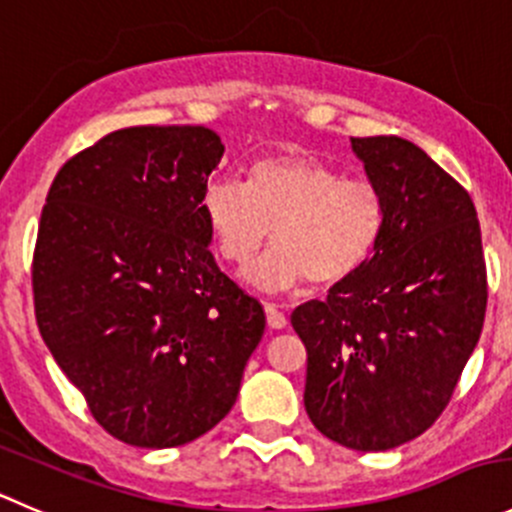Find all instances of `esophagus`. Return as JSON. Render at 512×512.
Returning <instances> with one entry per match:
<instances>
[{"mask_svg": "<svg viewBox=\"0 0 512 512\" xmlns=\"http://www.w3.org/2000/svg\"><path fill=\"white\" fill-rule=\"evenodd\" d=\"M263 311H266L268 328H273V331H281V328H286L288 318H286V313L281 311V308L273 306V303H266V306H263Z\"/></svg>", "mask_w": 512, "mask_h": 512, "instance_id": "esophagus-1", "label": "esophagus"}]
</instances>
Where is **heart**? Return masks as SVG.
Instances as JSON below:
<instances>
[{
  "instance_id": "b5f03b06",
  "label": "heart",
  "mask_w": 512,
  "mask_h": 512,
  "mask_svg": "<svg viewBox=\"0 0 512 512\" xmlns=\"http://www.w3.org/2000/svg\"><path fill=\"white\" fill-rule=\"evenodd\" d=\"M201 216L216 254L231 266H246L271 231V254L246 271V281L283 293L356 276L383 239L386 199L373 181L343 179L316 156L286 151L254 161L244 184L211 181Z\"/></svg>"
}]
</instances>
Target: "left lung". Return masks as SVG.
I'll return each mask as SVG.
<instances>
[{
  "mask_svg": "<svg viewBox=\"0 0 512 512\" xmlns=\"http://www.w3.org/2000/svg\"><path fill=\"white\" fill-rule=\"evenodd\" d=\"M386 199L366 266L291 316L308 353L306 413L326 438L378 453L448 406L483 331L485 261L468 191L413 141L351 139Z\"/></svg>",
  "mask_w": 512,
  "mask_h": 512,
  "instance_id": "left-lung-1",
  "label": "left lung"
}]
</instances>
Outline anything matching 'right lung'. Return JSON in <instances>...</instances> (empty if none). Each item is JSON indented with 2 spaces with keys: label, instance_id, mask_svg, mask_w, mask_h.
<instances>
[{
  "label": "right lung",
  "instance_id": "add662e5",
  "mask_svg": "<svg viewBox=\"0 0 512 512\" xmlns=\"http://www.w3.org/2000/svg\"><path fill=\"white\" fill-rule=\"evenodd\" d=\"M221 156L206 126L111 131L59 169L39 221V333L96 423L136 448L214 428L266 328L209 249L201 196Z\"/></svg>",
  "mask_w": 512,
  "mask_h": 512
}]
</instances>
